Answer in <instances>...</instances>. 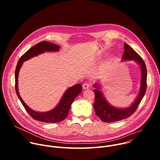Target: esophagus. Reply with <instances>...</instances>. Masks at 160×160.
Segmentation results:
<instances>
[{
	"label": "esophagus",
	"mask_w": 160,
	"mask_h": 160,
	"mask_svg": "<svg viewBox=\"0 0 160 160\" xmlns=\"http://www.w3.org/2000/svg\"><path fill=\"white\" fill-rule=\"evenodd\" d=\"M89 86H90V84L88 83H85L83 84L82 87L83 89H87L89 88Z\"/></svg>",
	"instance_id": "esophagus-1"
}]
</instances>
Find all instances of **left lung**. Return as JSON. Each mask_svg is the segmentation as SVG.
Segmentation results:
<instances>
[{
	"label": "left lung",
	"mask_w": 160,
	"mask_h": 160,
	"mask_svg": "<svg viewBox=\"0 0 160 160\" xmlns=\"http://www.w3.org/2000/svg\"><path fill=\"white\" fill-rule=\"evenodd\" d=\"M124 49L125 51L122 59L123 61L133 60L141 66L142 75L140 92L138 98L130 107L124 109H119L113 107L107 102L101 90H100V86L97 83L95 84L94 92L96 97L94 103V108L97 116L104 122H115L128 118L138 109L146 91L147 69L144 61L141 57L126 43H124Z\"/></svg>",
	"instance_id": "1"
}]
</instances>
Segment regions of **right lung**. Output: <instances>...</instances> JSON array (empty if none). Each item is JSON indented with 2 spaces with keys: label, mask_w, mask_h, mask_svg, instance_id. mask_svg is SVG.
<instances>
[{
  "label": "right lung",
  "mask_w": 160,
  "mask_h": 160,
  "mask_svg": "<svg viewBox=\"0 0 160 160\" xmlns=\"http://www.w3.org/2000/svg\"><path fill=\"white\" fill-rule=\"evenodd\" d=\"M60 47L59 45L54 44L51 42L42 41L37 43L33 47L28 50L22 55L18 61L15 70V89L16 94L21 102L22 106L29 115L35 120L44 123H57L64 120L68 116L71 105L75 98L78 96L82 90L81 84H76L70 88H68L62 97L58 106L51 111L47 112H37L30 108L21 99L18 91V78L20 68L22 62L27 61L34 56H38L40 54L45 52L58 51Z\"/></svg>",
  "instance_id": "add662e5"
}]
</instances>
